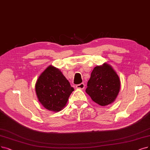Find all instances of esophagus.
I'll use <instances>...</instances> for the list:
<instances>
[{"label": "esophagus", "mask_w": 150, "mask_h": 150, "mask_svg": "<svg viewBox=\"0 0 150 150\" xmlns=\"http://www.w3.org/2000/svg\"><path fill=\"white\" fill-rule=\"evenodd\" d=\"M76 88L79 89H83L85 88V84L83 83H81L80 84H78L76 86Z\"/></svg>", "instance_id": "34e87169"}]
</instances>
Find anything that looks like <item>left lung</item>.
Returning a JSON list of instances; mask_svg holds the SVG:
<instances>
[{
    "label": "left lung",
    "mask_w": 150,
    "mask_h": 150,
    "mask_svg": "<svg viewBox=\"0 0 150 150\" xmlns=\"http://www.w3.org/2000/svg\"><path fill=\"white\" fill-rule=\"evenodd\" d=\"M120 86L121 82L116 71L111 65L104 63L93 69L86 92L94 102L106 106L115 101Z\"/></svg>",
    "instance_id": "left-lung-1"
}]
</instances>
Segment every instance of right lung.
Instances as JSON below:
<instances>
[{
	"instance_id": "1",
	"label": "right lung",
	"mask_w": 150,
	"mask_h": 150,
	"mask_svg": "<svg viewBox=\"0 0 150 150\" xmlns=\"http://www.w3.org/2000/svg\"><path fill=\"white\" fill-rule=\"evenodd\" d=\"M35 87L40 103L47 110L54 112L63 108L74 91L62 72L52 65L42 73Z\"/></svg>"
}]
</instances>
